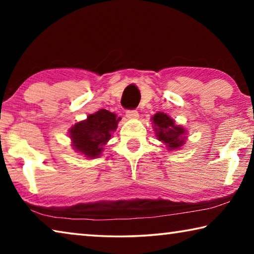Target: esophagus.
I'll use <instances>...</instances> for the list:
<instances>
[{
    "instance_id": "esophagus-1",
    "label": "esophagus",
    "mask_w": 254,
    "mask_h": 254,
    "mask_svg": "<svg viewBox=\"0 0 254 254\" xmlns=\"http://www.w3.org/2000/svg\"><path fill=\"white\" fill-rule=\"evenodd\" d=\"M126 115H127V118L134 120V119L139 118V112H137L136 110H127Z\"/></svg>"
}]
</instances>
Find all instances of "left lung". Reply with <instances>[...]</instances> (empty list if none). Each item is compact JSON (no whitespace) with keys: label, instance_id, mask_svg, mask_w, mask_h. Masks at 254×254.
I'll use <instances>...</instances> for the list:
<instances>
[{"label":"left lung","instance_id":"obj_1","mask_svg":"<svg viewBox=\"0 0 254 254\" xmlns=\"http://www.w3.org/2000/svg\"><path fill=\"white\" fill-rule=\"evenodd\" d=\"M152 119L159 140L168 145L170 150L177 149L184 144L185 128L176 126L173 120L165 113H157Z\"/></svg>","mask_w":254,"mask_h":254}]
</instances>
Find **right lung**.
Here are the masks:
<instances>
[{
    "instance_id": "1",
    "label": "right lung",
    "mask_w": 254,
    "mask_h": 254,
    "mask_svg": "<svg viewBox=\"0 0 254 254\" xmlns=\"http://www.w3.org/2000/svg\"><path fill=\"white\" fill-rule=\"evenodd\" d=\"M120 119L106 110L91 114L86 121L76 123L70 130L75 150L88 158L100 156L102 147L110 140L112 132L118 127Z\"/></svg>"
}]
</instances>
